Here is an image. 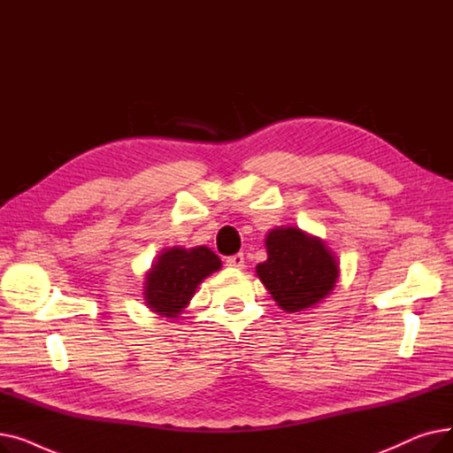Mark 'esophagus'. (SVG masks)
<instances>
[{"label":"esophagus","mask_w":453,"mask_h":453,"mask_svg":"<svg viewBox=\"0 0 453 453\" xmlns=\"http://www.w3.org/2000/svg\"><path fill=\"white\" fill-rule=\"evenodd\" d=\"M226 263H227V266H229V268H234V270H244V266H246L244 253H236V255L227 257Z\"/></svg>","instance_id":"esophagus-1"}]
</instances>
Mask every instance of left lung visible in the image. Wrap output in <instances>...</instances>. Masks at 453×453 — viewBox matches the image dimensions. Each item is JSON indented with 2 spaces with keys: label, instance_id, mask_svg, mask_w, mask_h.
Listing matches in <instances>:
<instances>
[{
  "label": "left lung",
  "instance_id": "1",
  "mask_svg": "<svg viewBox=\"0 0 453 453\" xmlns=\"http://www.w3.org/2000/svg\"><path fill=\"white\" fill-rule=\"evenodd\" d=\"M268 260L257 266V275L277 304L299 312L325 299L338 279V263L316 236L297 227H277L266 236Z\"/></svg>",
  "mask_w": 453,
  "mask_h": 453
}]
</instances>
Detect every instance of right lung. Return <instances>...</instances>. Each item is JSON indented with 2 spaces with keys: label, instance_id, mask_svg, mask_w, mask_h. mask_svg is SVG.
<instances>
[{
  "label": "right lung",
  "instance_id": "right-lung-1",
  "mask_svg": "<svg viewBox=\"0 0 453 453\" xmlns=\"http://www.w3.org/2000/svg\"><path fill=\"white\" fill-rule=\"evenodd\" d=\"M220 266V258L205 246L165 250L145 280L149 308L159 316L176 318L195 296L198 284Z\"/></svg>",
  "mask_w": 453,
  "mask_h": 453
}]
</instances>
